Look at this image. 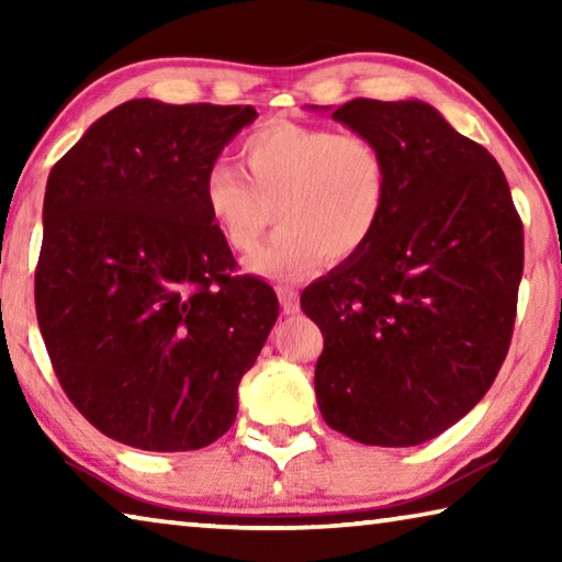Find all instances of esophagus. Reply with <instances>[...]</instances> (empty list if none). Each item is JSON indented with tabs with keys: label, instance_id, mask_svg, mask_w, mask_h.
<instances>
[{
	"label": "esophagus",
	"instance_id": "34e87169",
	"mask_svg": "<svg viewBox=\"0 0 562 562\" xmlns=\"http://www.w3.org/2000/svg\"><path fill=\"white\" fill-rule=\"evenodd\" d=\"M278 297H280L284 315H294V312L300 310V297L292 288H278Z\"/></svg>",
	"mask_w": 562,
	"mask_h": 562
}]
</instances>
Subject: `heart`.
<instances>
[{
  "instance_id": "1",
  "label": "heart",
  "mask_w": 562,
  "mask_h": 562,
  "mask_svg": "<svg viewBox=\"0 0 562 562\" xmlns=\"http://www.w3.org/2000/svg\"><path fill=\"white\" fill-rule=\"evenodd\" d=\"M243 170L217 160L203 176V205L235 252H252L272 223L278 235L247 260L255 274L297 282L327 255L355 258L382 225L392 168L364 133L270 121L240 144Z\"/></svg>"
}]
</instances>
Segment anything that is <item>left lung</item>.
Here are the masks:
<instances>
[{
    "instance_id": "8db88e82",
    "label": "left lung",
    "mask_w": 562,
    "mask_h": 562,
    "mask_svg": "<svg viewBox=\"0 0 562 562\" xmlns=\"http://www.w3.org/2000/svg\"><path fill=\"white\" fill-rule=\"evenodd\" d=\"M331 119L384 148L392 193L372 243L300 297L325 337L319 414L359 443L416 446L469 414L508 355L522 223L496 158L429 103L355 99Z\"/></svg>"
}]
</instances>
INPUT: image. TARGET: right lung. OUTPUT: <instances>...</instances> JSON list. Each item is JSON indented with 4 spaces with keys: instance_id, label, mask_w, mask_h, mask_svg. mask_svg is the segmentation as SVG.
I'll return each mask as SVG.
<instances>
[{
    "instance_id": "1",
    "label": "right lung",
    "mask_w": 562,
    "mask_h": 562,
    "mask_svg": "<svg viewBox=\"0 0 562 562\" xmlns=\"http://www.w3.org/2000/svg\"><path fill=\"white\" fill-rule=\"evenodd\" d=\"M252 106L121 103L56 160L44 193L36 319L71 404L144 451L231 429L237 384L280 315L203 205V176Z\"/></svg>"
}]
</instances>
